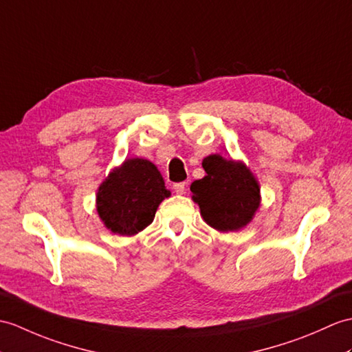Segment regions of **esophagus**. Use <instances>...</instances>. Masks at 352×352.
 Here are the masks:
<instances>
[{"instance_id": "1", "label": "esophagus", "mask_w": 352, "mask_h": 352, "mask_svg": "<svg viewBox=\"0 0 352 352\" xmlns=\"http://www.w3.org/2000/svg\"><path fill=\"white\" fill-rule=\"evenodd\" d=\"M186 183H177L174 184V192L178 193V195H183L186 192Z\"/></svg>"}]
</instances>
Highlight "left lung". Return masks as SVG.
<instances>
[{
	"label": "left lung",
	"mask_w": 352,
	"mask_h": 352,
	"mask_svg": "<svg viewBox=\"0 0 352 352\" xmlns=\"http://www.w3.org/2000/svg\"><path fill=\"white\" fill-rule=\"evenodd\" d=\"M207 175L192 183V199L201 216L220 232L239 231L255 216L261 204L259 184L243 162L219 154L202 160Z\"/></svg>",
	"instance_id": "left-lung-1"
}]
</instances>
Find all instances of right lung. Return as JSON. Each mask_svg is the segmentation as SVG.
Returning <instances> with one entry per match:
<instances>
[{
    "instance_id": "obj_1",
    "label": "right lung",
    "mask_w": 352,
    "mask_h": 352,
    "mask_svg": "<svg viewBox=\"0 0 352 352\" xmlns=\"http://www.w3.org/2000/svg\"><path fill=\"white\" fill-rule=\"evenodd\" d=\"M169 196L156 165L136 157L112 169L97 190L96 207L109 231L130 236L153 222L159 204Z\"/></svg>"
}]
</instances>
